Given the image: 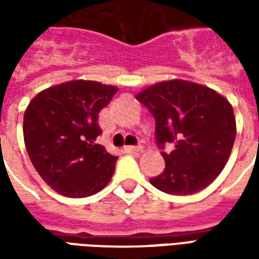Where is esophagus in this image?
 Instances as JSON below:
<instances>
[{
  "mask_svg": "<svg viewBox=\"0 0 259 259\" xmlns=\"http://www.w3.org/2000/svg\"><path fill=\"white\" fill-rule=\"evenodd\" d=\"M143 150V147L141 146H127L124 147V151L129 152V154H136V152H140Z\"/></svg>",
  "mask_w": 259,
  "mask_h": 259,
  "instance_id": "esophagus-1",
  "label": "esophagus"
}]
</instances>
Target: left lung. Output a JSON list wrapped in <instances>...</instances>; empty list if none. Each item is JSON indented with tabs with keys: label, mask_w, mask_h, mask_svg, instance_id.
<instances>
[{
	"label": "left lung",
	"mask_w": 259,
	"mask_h": 259,
	"mask_svg": "<svg viewBox=\"0 0 259 259\" xmlns=\"http://www.w3.org/2000/svg\"><path fill=\"white\" fill-rule=\"evenodd\" d=\"M136 98L155 119V140L163 150L165 169L150 179L168 194H194L217 179L236 139L230 102L206 85L166 80L141 90Z\"/></svg>",
	"instance_id": "8db88e82"
}]
</instances>
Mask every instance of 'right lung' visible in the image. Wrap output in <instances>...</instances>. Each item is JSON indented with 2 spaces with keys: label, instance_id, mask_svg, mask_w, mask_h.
Segmentation results:
<instances>
[{
  "label": "right lung",
  "instance_id": "add662e5",
  "mask_svg": "<svg viewBox=\"0 0 259 259\" xmlns=\"http://www.w3.org/2000/svg\"><path fill=\"white\" fill-rule=\"evenodd\" d=\"M118 87L72 80L38 93L26 108L23 139L33 166L53 190L83 198L101 191L115 172L118 157L96 139L98 113Z\"/></svg>",
  "mask_w": 259,
  "mask_h": 259
}]
</instances>
